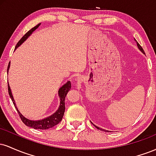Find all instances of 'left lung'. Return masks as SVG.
<instances>
[{"label": "left lung", "instance_id": "8db88e82", "mask_svg": "<svg viewBox=\"0 0 156 156\" xmlns=\"http://www.w3.org/2000/svg\"><path fill=\"white\" fill-rule=\"evenodd\" d=\"M135 40H136V39H135ZM136 43H137V46H138V48H139V50H140V51H141V52H142V53H144V50H143V48H141V46L140 45V44H139V43H138V42H136ZM94 126H95V125H94ZM95 127H96L97 128H98V129H100L101 130H104L105 132H107V131H108V130H103V129H101V128H98V127H97V126H95Z\"/></svg>", "mask_w": 156, "mask_h": 156}]
</instances>
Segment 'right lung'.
<instances>
[{
	"label": "right lung",
	"instance_id": "add662e5",
	"mask_svg": "<svg viewBox=\"0 0 156 156\" xmlns=\"http://www.w3.org/2000/svg\"><path fill=\"white\" fill-rule=\"evenodd\" d=\"M39 25H40V23L37 25V26L34 27V28H32L31 30H29V31L27 32L26 34L23 36L22 38L20 39V41L17 42V45H16L15 49L18 47V46L20 45V44H22L23 42H24V41L26 40V39L28 38L30 35L31 34L32 32L38 28V27L39 26ZM9 66H10V62L8 65V68H7V73H8ZM70 89H71L70 81H68L67 83L64 84L63 87H61L59 91H58V95H59V97H60V101H61L60 106H59V108H58V110L56 111V112L54 113L53 115H51V117H49L45 118V119H42V120L31 121V120H29V119H26V118H25L24 117H23L22 114L20 113L17 107H16L15 101H14V99H13V96H12V92H11L10 87H9V83H8L9 94L12 101H13L14 105H15V108H16V109H17V113H18L21 120H22L23 122L26 125H27V126L31 127V128H34V129H41V130H46V129H49V128H53V127H54L55 125L58 124V123L62 121V118H63L64 114V111H65V104H64V101H65V98H66V95H67V92H69V90Z\"/></svg>",
	"mask_w": 156,
	"mask_h": 156
}]
</instances>
